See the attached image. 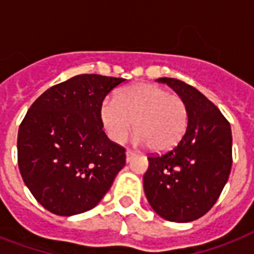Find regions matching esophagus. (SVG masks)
Here are the masks:
<instances>
[{"label": "esophagus", "mask_w": 254, "mask_h": 254, "mask_svg": "<svg viewBox=\"0 0 254 254\" xmlns=\"http://www.w3.org/2000/svg\"><path fill=\"white\" fill-rule=\"evenodd\" d=\"M134 155H135L134 151L129 150V149H127V162H130V159L133 158Z\"/></svg>", "instance_id": "34e87169"}]
</instances>
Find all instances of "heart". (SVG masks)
Returning <instances> with one entry per match:
<instances>
[{"instance_id": "obj_1", "label": "heart", "mask_w": 254, "mask_h": 254, "mask_svg": "<svg viewBox=\"0 0 254 254\" xmlns=\"http://www.w3.org/2000/svg\"><path fill=\"white\" fill-rule=\"evenodd\" d=\"M100 120L108 137L123 143L133 129L137 141L161 153L174 147L185 134L189 112L179 95L149 83H138L120 89L113 100L100 108Z\"/></svg>"}]
</instances>
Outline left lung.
<instances>
[{"instance_id": "1", "label": "left lung", "mask_w": 254, "mask_h": 254, "mask_svg": "<svg viewBox=\"0 0 254 254\" xmlns=\"http://www.w3.org/2000/svg\"><path fill=\"white\" fill-rule=\"evenodd\" d=\"M185 100L189 123L171 150L150 155L143 175L147 200L159 216L175 223L196 220L220 196L232 167V131L228 120L196 88L161 77Z\"/></svg>"}]
</instances>
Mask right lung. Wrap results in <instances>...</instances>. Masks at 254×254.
<instances>
[{"instance_id":"obj_1","label":"right lung","mask_w":254,"mask_h":254,"mask_svg":"<svg viewBox=\"0 0 254 254\" xmlns=\"http://www.w3.org/2000/svg\"><path fill=\"white\" fill-rule=\"evenodd\" d=\"M127 79L77 75L43 92L18 130L22 179L47 211L72 216L97 205L125 166V149L103 130L105 96Z\"/></svg>"}]
</instances>
